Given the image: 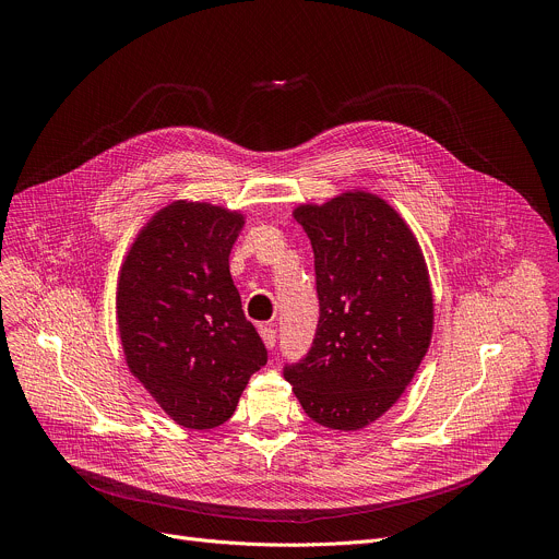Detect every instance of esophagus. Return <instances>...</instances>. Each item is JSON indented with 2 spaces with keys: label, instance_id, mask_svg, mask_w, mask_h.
Returning a JSON list of instances; mask_svg holds the SVG:
<instances>
[{
  "label": "esophagus",
  "instance_id": "esophagus-1",
  "mask_svg": "<svg viewBox=\"0 0 559 559\" xmlns=\"http://www.w3.org/2000/svg\"><path fill=\"white\" fill-rule=\"evenodd\" d=\"M259 334H261L265 347H267V349H274V345H276V330L263 325V328H259Z\"/></svg>",
  "mask_w": 559,
  "mask_h": 559
}]
</instances>
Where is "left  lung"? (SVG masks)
Returning a JSON list of instances; mask_svg holds the SVG:
<instances>
[{
	"label": "left lung",
	"mask_w": 559,
	"mask_h": 559,
	"mask_svg": "<svg viewBox=\"0 0 559 559\" xmlns=\"http://www.w3.org/2000/svg\"><path fill=\"white\" fill-rule=\"evenodd\" d=\"M294 218L311 241L321 318L307 356L283 376L313 423L356 431L393 407L429 349L427 263L409 225L376 194L305 203Z\"/></svg>",
	"instance_id": "8db88e82"
}]
</instances>
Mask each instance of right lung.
<instances>
[{
    "instance_id": "1",
    "label": "right lung",
    "mask_w": 559,
    "mask_h": 559,
    "mask_svg": "<svg viewBox=\"0 0 559 559\" xmlns=\"http://www.w3.org/2000/svg\"><path fill=\"white\" fill-rule=\"evenodd\" d=\"M243 223L241 212L175 201L136 234L119 272L117 325L128 369L186 429L223 425L267 362L229 274Z\"/></svg>"
}]
</instances>
